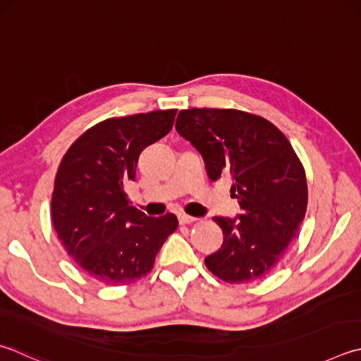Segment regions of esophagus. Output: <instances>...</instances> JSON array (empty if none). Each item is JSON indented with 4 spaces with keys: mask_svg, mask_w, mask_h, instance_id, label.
Segmentation results:
<instances>
[{
    "mask_svg": "<svg viewBox=\"0 0 361 361\" xmlns=\"http://www.w3.org/2000/svg\"><path fill=\"white\" fill-rule=\"evenodd\" d=\"M178 221H180L181 226H186V224H192V222L197 221V218H194V216H189V214L181 213V214L178 216Z\"/></svg>",
    "mask_w": 361,
    "mask_h": 361,
    "instance_id": "esophagus-1",
    "label": "esophagus"
}]
</instances>
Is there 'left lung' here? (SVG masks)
<instances>
[{"instance_id": "left-lung-1", "label": "left lung", "mask_w": 361, "mask_h": 361, "mask_svg": "<svg viewBox=\"0 0 361 361\" xmlns=\"http://www.w3.org/2000/svg\"><path fill=\"white\" fill-rule=\"evenodd\" d=\"M178 134L197 148L209 180H233L240 221L214 216L221 249L205 257L216 278L251 283L270 273L298 235L307 207L305 167L271 121L237 109L180 110Z\"/></svg>"}]
</instances>
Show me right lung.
<instances>
[{
	"mask_svg": "<svg viewBox=\"0 0 361 361\" xmlns=\"http://www.w3.org/2000/svg\"><path fill=\"white\" fill-rule=\"evenodd\" d=\"M176 110L107 118L85 130L63 156L51 194V221L82 270L107 286L152 271L164 241L178 227L172 213L147 216L129 205L140 153L169 134Z\"/></svg>",
	"mask_w": 361,
	"mask_h": 361,
	"instance_id": "1",
	"label": "right lung"
}]
</instances>
